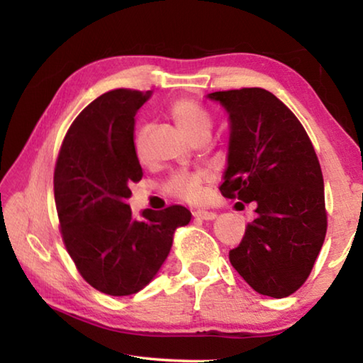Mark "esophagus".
Wrapping results in <instances>:
<instances>
[{
    "label": "esophagus",
    "mask_w": 363,
    "mask_h": 363,
    "mask_svg": "<svg viewBox=\"0 0 363 363\" xmlns=\"http://www.w3.org/2000/svg\"><path fill=\"white\" fill-rule=\"evenodd\" d=\"M194 216L196 219H201V220H213V219H216V213L205 211V210H196V211H194Z\"/></svg>",
    "instance_id": "1"
}]
</instances>
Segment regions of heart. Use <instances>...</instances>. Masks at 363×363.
Instances as JSON below:
<instances>
[{
	"label": "heart",
	"mask_w": 363,
	"mask_h": 363,
	"mask_svg": "<svg viewBox=\"0 0 363 363\" xmlns=\"http://www.w3.org/2000/svg\"><path fill=\"white\" fill-rule=\"evenodd\" d=\"M169 115L173 116L179 130L190 140L199 138H210L213 128V116L200 102L194 99H177L169 106ZM147 136V125L140 123L133 136L134 152L139 158L144 157V144ZM211 179L208 171H177L164 182V190L169 195L186 201H199L203 194V186Z\"/></svg>",
	"instance_id": "obj_1"
}]
</instances>
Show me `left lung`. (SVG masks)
Wrapping results in <instances>:
<instances>
[{"instance_id": "left-lung-1", "label": "left lung", "mask_w": 363, "mask_h": 363, "mask_svg": "<svg viewBox=\"0 0 363 363\" xmlns=\"http://www.w3.org/2000/svg\"><path fill=\"white\" fill-rule=\"evenodd\" d=\"M229 115L230 138L220 194L253 201L230 264L255 291L290 296L309 277L327 233L323 176L306 130L294 113L262 88L206 96Z\"/></svg>"}]
</instances>
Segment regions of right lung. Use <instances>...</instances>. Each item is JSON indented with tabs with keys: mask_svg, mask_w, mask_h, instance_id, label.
I'll return each instance as SVG.
<instances>
[{
	"mask_svg": "<svg viewBox=\"0 0 363 363\" xmlns=\"http://www.w3.org/2000/svg\"><path fill=\"white\" fill-rule=\"evenodd\" d=\"M152 91L113 89L72 123L54 169L60 233L78 272L110 296L143 290L167 261L177 227L192 214L181 205L144 210L134 219L126 200L143 179L134 152V116Z\"/></svg>",
	"mask_w": 363,
	"mask_h": 363,
	"instance_id": "obj_1",
	"label": "right lung"
}]
</instances>
